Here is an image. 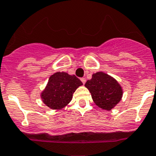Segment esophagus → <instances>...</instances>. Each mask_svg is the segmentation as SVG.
Listing matches in <instances>:
<instances>
[{
    "label": "esophagus",
    "mask_w": 156,
    "mask_h": 156,
    "mask_svg": "<svg viewBox=\"0 0 156 156\" xmlns=\"http://www.w3.org/2000/svg\"><path fill=\"white\" fill-rule=\"evenodd\" d=\"M81 81H82V83H83V84H84V83H86V79L85 78H81Z\"/></svg>",
    "instance_id": "esophagus-1"
}]
</instances>
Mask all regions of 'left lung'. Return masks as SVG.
Masks as SVG:
<instances>
[{
    "label": "left lung",
    "mask_w": 156,
    "mask_h": 156,
    "mask_svg": "<svg viewBox=\"0 0 156 156\" xmlns=\"http://www.w3.org/2000/svg\"><path fill=\"white\" fill-rule=\"evenodd\" d=\"M94 103L104 110L109 111L120 101L123 96L121 86L114 78L106 73H94L92 78L86 82Z\"/></svg>",
    "instance_id": "1"
}]
</instances>
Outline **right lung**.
Wrapping results in <instances>:
<instances>
[{
    "mask_svg": "<svg viewBox=\"0 0 156 156\" xmlns=\"http://www.w3.org/2000/svg\"><path fill=\"white\" fill-rule=\"evenodd\" d=\"M83 83L76 76L56 73L50 76L45 89L41 93L43 102L52 109H61L69 104L73 94Z\"/></svg>",
    "mask_w": 156,
    "mask_h": 156,
    "instance_id": "right-lung-1",
    "label": "right lung"
}]
</instances>
